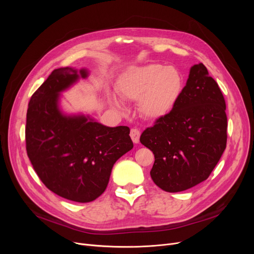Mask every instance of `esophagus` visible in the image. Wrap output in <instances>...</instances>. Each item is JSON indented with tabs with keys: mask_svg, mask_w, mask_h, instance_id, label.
Listing matches in <instances>:
<instances>
[{
	"mask_svg": "<svg viewBox=\"0 0 254 254\" xmlns=\"http://www.w3.org/2000/svg\"><path fill=\"white\" fill-rule=\"evenodd\" d=\"M129 136L135 144L139 143L140 141V130L137 128H131L130 132H129Z\"/></svg>",
	"mask_w": 254,
	"mask_h": 254,
	"instance_id": "esophagus-1",
	"label": "esophagus"
}]
</instances>
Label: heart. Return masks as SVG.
Wrapping results in <instances>:
<instances>
[{
    "label": "heart",
    "mask_w": 254,
    "mask_h": 254,
    "mask_svg": "<svg viewBox=\"0 0 254 254\" xmlns=\"http://www.w3.org/2000/svg\"><path fill=\"white\" fill-rule=\"evenodd\" d=\"M116 86L124 100L138 101L142 117L158 120L169 115L178 104L184 90V78L175 66L161 64L132 65L119 75ZM122 99L114 93L109 95L111 106L125 115L127 108Z\"/></svg>",
    "instance_id": "1"
}]
</instances>
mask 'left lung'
Returning a JSON list of instances; mask_svg holds the SVG:
<instances>
[{"label": "left lung", "instance_id": "obj_1", "mask_svg": "<svg viewBox=\"0 0 254 254\" xmlns=\"http://www.w3.org/2000/svg\"><path fill=\"white\" fill-rule=\"evenodd\" d=\"M226 128L218 84L202 63L192 65L175 108L140 137L154 154L153 182L165 191L178 192L205 181L225 149Z\"/></svg>", "mask_w": 254, "mask_h": 254}]
</instances>
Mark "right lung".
Wrapping results in <instances>:
<instances>
[{
  "label": "right lung",
  "instance_id": "right-lung-1",
  "mask_svg": "<svg viewBox=\"0 0 254 254\" xmlns=\"http://www.w3.org/2000/svg\"><path fill=\"white\" fill-rule=\"evenodd\" d=\"M88 76L86 68L55 70L32 96L26 113V152L39 178L52 192L78 203L99 197L117 159L134 147L129 127L63 110L62 93Z\"/></svg>",
  "mask_w": 254,
  "mask_h": 254
}]
</instances>
